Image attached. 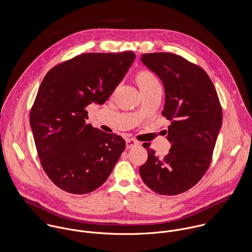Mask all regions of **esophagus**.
<instances>
[{"label": "esophagus", "instance_id": "1", "mask_svg": "<svg viewBox=\"0 0 252 252\" xmlns=\"http://www.w3.org/2000/svg\"><path fill=\"white\" fill-rule=\"evenodd\" d=\"M139 144H140V143L138 141H136V140H133V139H127L126 140V146H127V148H132V147L137 146Z\"/></svg>", "mask_w": 252, "mask_h": 252}]
</instances>
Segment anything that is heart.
Returning a JSON list of instances; mask_svg holds the SVG:
<instances>
[{"label": "heart", "mask_w": 252, "mask_h": 252, "mask_svg": "<svg viewBox=\"0 0 252 252\" xmlns=\"http://www.w3.org/2000/svg\"><path fill=\"white\" fill-rule=\"evenodd\" d=\"M138 84L140 89H146L160 84L155 75L150 72H141L138 74Z\"/></svg>", "instance_id": "heart-1"}]
</instances>
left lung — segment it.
I'll return each mask as SVG.
<instances>
[{
    "instance_id": "obj_1",
    "label": "left lung",
    "mask_w": 252,
    "mask_h": 252,
    "mask_svg": "<svg viewBox=\"0 0 252 252\" xmlns=\"http://www.w3.org/2000/svg\"><path fill=\"white\" fill-rule=\"evenodd\" d=\"M141 61L161 79L165 89L162 114L172 123L167 136L169 153L159 158L148 147L140 175L154 192L178 195L194 186L209 169L222 109L215 85L201 67L165 52L143 54Z\"/></svg>"
}]
</instances>
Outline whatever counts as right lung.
Segmentation results:
<instances>
[{
	"instance_id": "right-lung-1",
	"label": "right lung",
	"mask_w": 252,
	"mask_h": 252,
	"mask_svg": "<svg viewBox=\"0 0 252 252\" xmlns=\"http://www.w3.org/2000/svg\"><path fill=\"white\" fill-rule=\"evenodd\" d=\"M135 53H85L46 73L30 112L40 164L51 181L72 194L108 180L125 141L86 123V107L103 105L124 78Z\"/></svg>"
}]
</instances>
